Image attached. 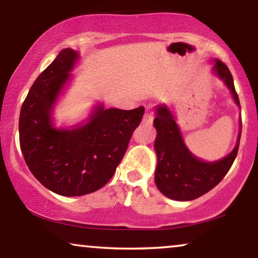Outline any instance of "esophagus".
<instances>
[{
	"mask_svg": "<svg viewBox=\"0 0 258 258\" xmlns=\"http://www.w3.org/2000/svg\"><path fill=\"white\" fill-rule=\"evenodd\" d=\"M153 121H154V114L151 111L148 110L143 116L142 122L144 123V124H150V123H153Z\"/></svg>",
	"mask_w": 258,
	"mask_h": 258,
	"instance_id": "1",
	"label": "esophagus"
}]
</instances>
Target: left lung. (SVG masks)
Here are the masks:
<instances>
[{
  "instance_id": "left-lung-1",
  "label": "left lung",
  "mask_w": 258,
  "mask_h": 258,
  "mask_svg": "<svg viewBox=\"0 0 258 258\" xmlns=\"http://www.w3.org/2000/svg\"><path fill=\"white\" fill-rule=\"evenodd\" d=\"M214 73L223 80L235 103L239 107L230 70L220 59H214ZM154 125L157 130L155 140L157 155L155 182L158 190L171 200L191 201L210 191L227 175L237 156L241 132L234 150L228 156L216 162H204L194 156L185 147L174 115L167 105L156 107Z\"/></svg>"
}]
</instances>
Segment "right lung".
<instances>
[{
    "label": "right lung",
    "instance_id": "add662e5",
    "mask_svg": "<svg viewBox=\"0 0 258 258\" xmlns=\"http://www.w3.org/2000/svg\"><path fill=\"white\" fill-rule=\"evenodd\" d=\"M77 59L73 49L61 50L31 86L19 122L28 168L45 188L62 196L87 195L107 184L144 114V107L121 110L100 104L86 124L55 128L52 108Z\"/></svg>",
    "mask_w": 258,
    "mask_h": 258
}]
</instances>
